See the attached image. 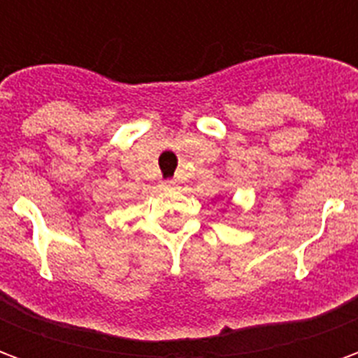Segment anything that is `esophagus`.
<instances>
[{
	"label": "esophagus",
	"instance_id": "1",
	"mask_svg": "<svg viewBox=\"0 0 358 358\" xmlns=\"http://www.w3.org/2000/svg\"><path fill=\"white\" fill-rule=\"evenodd\" d=\"M174 184H176L174 180H164V182H163V187H172V186H174Z\"/></svg>",
	"mask_w": 358,
	"mask_h": 358
}]
</instances>
